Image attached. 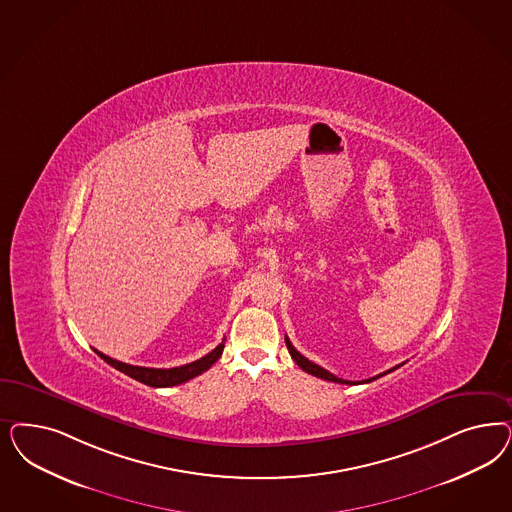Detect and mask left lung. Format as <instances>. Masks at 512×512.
<instances>
[{
    "instance_id": "1",
    "label": "left lung",
    "mask_w": 512,
    "mask_h": 512,
    "mask_svg": "<svg viewBox=\"0 0 512 512\" xmlns=\"http://www.w3.org/2000/svg\"><path fill=\"white\" fill-rule=\"evenodd\" d=\"M284 341H286V347H288V352H290V356L294 358V362L303 369V371H307L309 375H314V377H318V379L330 380V382H339V384H356V382H350V380L339 379V377H335L333 373L330 371H326L324 367H320V365H316V363L311 362V360H307L305 356H301L299 352H297L294 345L290 343V339L288 337H284ZM403 365V363H401ZM401 365H396V367H392V369H388V371H384V373H380L377 377H373V379H367L365 382H371V380L379 379L382 375H386V373H392V371H396L397 367H401Z\"/></svg>"
}]
</instances>
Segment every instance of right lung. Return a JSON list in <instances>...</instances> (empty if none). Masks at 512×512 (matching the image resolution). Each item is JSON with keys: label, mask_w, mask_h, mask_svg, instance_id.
I'll return each instance as SVG.
<instances>
[{"label": "right lung", "mask_w": 512, "mask_h": 512, "mask_svg": "<svg viewBox=\"0 0 512 512\" xmlns=\"http://www.w3.org/2000/svg\"><path fill=\"white\" fill-rule=\"evenodd\" d=\"M222 350H224V343H220L213 352H209L207 356L199 358L196 362L186 363V365H181V367H171V369H154V367H139V365L118 362V360H113V358L105 356L103 352H99V350L94 348V352L98 354L101 360H105L109 365H113L115 369L122 371L124 375L139 380V382H143L147 386H152V388L177 386V384H182L186 380L198 377V375H201L203 371H207L222 356Z\"/></svg>", "instance_id": "right-lung-1"}]
</instances>
